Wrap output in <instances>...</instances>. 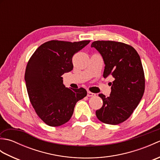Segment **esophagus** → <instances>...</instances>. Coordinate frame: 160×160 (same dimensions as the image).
Segmentation results:
<instances>
[{"mask_svg":"<svg viewBox=\"0 0 160 160\" xmlns=\"http://www.w3.org/2000/svg\"><path fill=\"white\" fill-rule=\"evenodd\" d=\"M96 96V94L92 93V92H91V91H88V92H87V96L88 97H93V96Z\"/></svg>","mask_w":160,"mask_h":160,"instance_id":"1","label":"esophagus"}]
</instances>
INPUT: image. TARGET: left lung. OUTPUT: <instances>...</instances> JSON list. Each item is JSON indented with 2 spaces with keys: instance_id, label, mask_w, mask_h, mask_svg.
I'll return each instance as SVG.
<instances>
[{
  "instance_id": "left-lung-1",
  "label": "left lung",
  "mask_w": 160,
  "mask_h": 160,
  "mask_svg": "<svg viewBox=\"0 0 160 160\" xmlns=\"http://www.w3.org/2000/svg\"><path fill=\"white\" fill-rule=\"evenodd\" d=\"M91 47L103 58L104 78H113L110 96L99 94L103 105L96 111V116L105 124H120L133 113L144 93L145 77L140 57L132 46L121 42L97 40Z\"/></svg>"
}]
</instances>
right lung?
<instances>
[{
  "label": "right lung",
  "instance_id": "1",
  "mask_svg": "<svg viewBox=\"0 0 160 160\" xmlns=\"http://www.w3.org/2000/svg\"><path fill=\"white\" fill-rule=\"evenodd\" d=\"M89 42L50 40L40 45L28 61L25 80L30 102L38 116L50 127L69 121L77 102L87 96L82 87H65L61 76L73 69V55Z\"/></svg>",
  "mask_w": 160,
  "mask_h": 160
}]
</instances>
